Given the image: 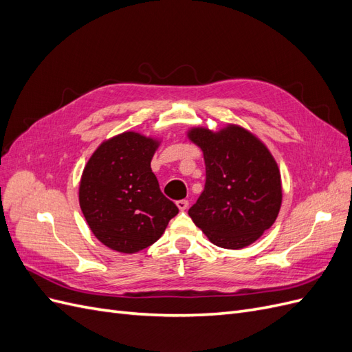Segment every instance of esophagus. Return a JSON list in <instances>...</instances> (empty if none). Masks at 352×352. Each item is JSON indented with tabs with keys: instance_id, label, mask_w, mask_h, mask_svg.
I'll use <instances>...</instances> for the list:
<instances>
[{
	"instance_id": "34e87169",
	"label": "esophagus",
	"mask_w": 352,
	"mask_h": 352,
	"mask_svg": "<svg viewBox=\"0 0 352 352\" xmlns=\"http://www.w3.org/2000/svg\"><path fill=\"white\" fill-rule=\"evenodd\" d=\"M176 206H177V208H179L180 211H184V210L188 208L189 201H188V199H179V201H176Z\"/></svg>"
}]
</instances>
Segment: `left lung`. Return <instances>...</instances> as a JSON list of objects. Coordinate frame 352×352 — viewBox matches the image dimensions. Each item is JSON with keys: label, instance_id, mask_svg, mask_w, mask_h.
Here are the masks:
<instances>
[{"label": "left lung", "instance_id": "left-lung-1", "mask_svg": "<svg viewBox=\"0 0 352 352\" xmlns=\"http://www.w3.org/2000/svg\"><path fill=\"white\" fill-rule=\"evenodd\" d=\"M188 138L206 162V186L188 214L221 248L241 250L257 241L278 217L280 172L257 136L236 124L219 132L194 127Z\"/></svg>", "mask_w": 352, "mask_h": 352}]
</instances>
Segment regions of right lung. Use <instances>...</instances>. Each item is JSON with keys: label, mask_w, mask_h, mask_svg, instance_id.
Segmentation results:
<instances>
[{"label": "right lung", "mask_w": 352, "mask_h": 352, "mask_svg": "<svg viewBox=\"0 0 352 352\" xmlns=\"http://www.w3.org/2000/svg\"><path fill=\"white\" fill-rule=\"evenodd\" d=\"M158 144L123 132L104 141L83 168L80 210L94 235L114 251L133 254L150 247L179 212L151 170Z\"/></svg>", "instance_id": "obj_1"}]
</instances>
